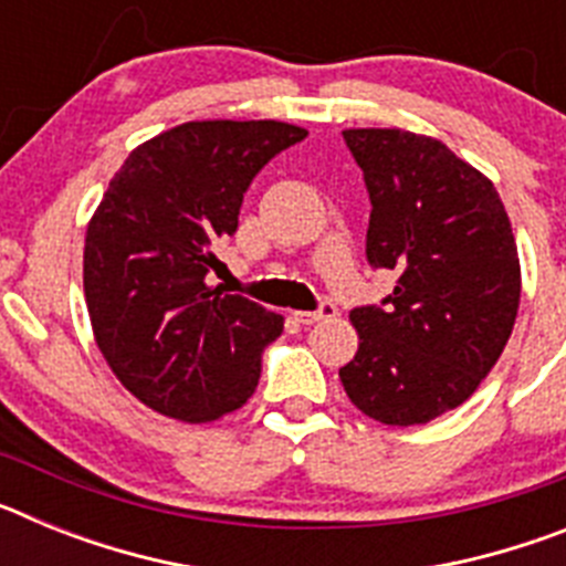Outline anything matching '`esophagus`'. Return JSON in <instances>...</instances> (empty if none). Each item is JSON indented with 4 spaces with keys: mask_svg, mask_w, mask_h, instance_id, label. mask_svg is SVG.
<instances>
[{
    "mask_svg": "<svg viewBox=\"0 0 566 566\" xmlns=\"http://www.w3.org/2000/svg\"><path fill=\"white\" fill-rule=\"evenodd\" d=\"M337 314V306H334L332 300H323L314 312H294V317L300 319V323H306V326H312V323H319V319H328Z\"/></svg>",
    "mask_w": 566,
    "mask_h": 566,
    "instance_id": "34e87169",
    "label": "esophagus"
}]
</instances>
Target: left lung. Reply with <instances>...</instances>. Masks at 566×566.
I'll return each mask as SVG.
<instances>
[{"label": "left lung", "instance_id": "left-lung-1", "mask_svg": "<svg viewBox=\"0 0 566 566\" xmlns=\"http://www.w3.org/2000/svg\"><path fill=\"white\" fill-rule=\"evenodd\" d=\"M343 138L371 198L365 258L397 286L352 312L359 348L339 379L365 417L424 424L459 408L502 357L522 294L516 238L496 187L437 138Z\"/></svg>", "mask_w": 566, "mask_h": 566}]
</instances>
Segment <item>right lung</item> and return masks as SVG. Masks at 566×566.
<instances>
[{
    "mask_svg": "<svg viewBox=\"0 0 566 566\" xmlns=\"http://www.w3.org/2000/svg\"><path fill=\"white\" fill-rule=\"evenodd\" d=\"M306 135L283 122H189L133 149L109 181L84 240V297L104 359L153 411L212 422L258 388L283 317L207 274L254 175Z\"/></svg>",
    "mask_w": 566,
    "mask_h": 566,
    "instance_id": "1",
    "label": "right lung"
}]
</instances>
